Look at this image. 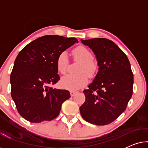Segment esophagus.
Instances as JSON below:
<instances>
[{
    "label": "esophagus",
    "mask_w": 148,
    "mask_h": 148,
    "mask_svg": "<svg viewBox=\"0 0 148 148\" xmlns=\"http://www.w3.org/2000/svg\"><path fill=\"white\" fill-rule=\"evenodd\" d=\"M76 92H75V91H71L70 92V94H71V96H74L75 95V94H76Z\"/></svg>",
    "instance_id": "esophagus-1"
}]
</instances>
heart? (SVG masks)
Segmentation results:
<instances>
[{"mask_svg": "<svg viewBox=\"0 0 148 148\" xmlns=\"http://www.w3.org/2000/svg\"><path fill=\"white\" fill-rule=\"evenodd\" d=\"M72 54L76 60L80 62L75 75H66L60 80L62 88L69 90H76L86 86L88 82V76L93 77L98 71V64L93 60L92 53L84 46H78L73 50ZM69 63L67 54L62 52L56 58V68L61 74L66 71Z\"/></svg>", "mask_w": 148, "mask_h": 148, "instance_id": "1", "label": "heart"}]
</instances>
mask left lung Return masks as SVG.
<instances>
[{"mask_svg": "<svg viewBox=\"0 0 148 148\" xmlns=\"http://www.w3.org/2000/svg\"><path fill=\"white\" fill-rule=\"evenodd\" d=\"M94 52L98 72L84 93L86 101L80 113L87 122L96 125L110 124L126 110L132 96L133 74L126 54L106 38L82 40Z\"/></svg>", "mask_w": 148, "mask_h": 148, "instance_id": "left-lung-1", "label": "left lung"}]
</instances>
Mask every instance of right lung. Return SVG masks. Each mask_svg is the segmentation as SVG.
I'll return each mask as SVG.
<instances>
[{
  "label": "right lung",
  "instance_id": "right-lung-1",
  "mask_svg": "<svg viewBox=\"0 0 148 148\" xmlns=\"http://www.w3.org/2000/svg\"><path fill=\"white\" fill-rule=\"evenodd\" d=\"M75 38L47 35L25 46L16 58L10 82L11 97L21 116L31 123L52 121L70 98L66 90L51 86L60 79L56 58L75 43Z\"/></svg>",
  "mask_w": 148,
  "mask_h": 148
}]
</instances>
